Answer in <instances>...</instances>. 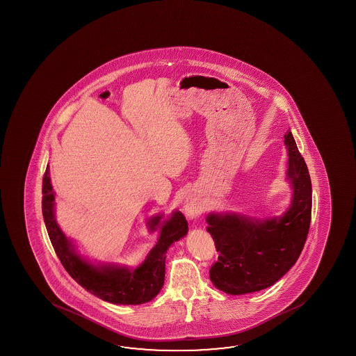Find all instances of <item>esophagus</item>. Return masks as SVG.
<instances>
[{
  "label": "esophagus",
  "instance_id": "34e87169",
  "mask_svg": "<svg viewBox=\"0 0 356 356\" xmlns=\"http://www.w3.org/2000/svg\"><path fill=\"white\" fill-rule=\"evenodd\" d=\"M184 211L190 218H195V217L201 215L202 204L198 201L197 198L190 196V197L186 198V201L184 204Z\"/></svg>",
  "mask_w": 356,
  "mask_h": 356
}]
</instances>
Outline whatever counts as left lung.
<instances>
[{"label":"left lung","instance_id":"left-lung-1","mask_svg":"<svg viewBox=\"0 0 356 356\" xmlns=\"http://www.w3.org/2000/svg\"><path fill=\"white\" fill-rule=\"evenodd\" d=\"M288 152L286 179L293 188L291 207L266 220L236 213H210L207 232L220 253L210 269L217 289L232 296L273 286L297 262L312 218V181L307 163L291 131L284 135Z\"/></svg>","mask_w":356,"mask_h":356}]
</instances>
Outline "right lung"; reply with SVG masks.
I'll list each match as a JSON object with an SVG mask.
<instances>
[{
    "label": "right lung",
    "mask_w": 356,
    "mask_h": 356,
    "mask_svg": "<svg viewBox=\"0 0 356 356\" xmlns=\"http://www.w3.org/2000/svg\"><path fill=\"white\" fill-rule=\"evenodd\" d=\"M42 213L53 248L65 270L78 284L105 302L124 305H138L150 302L161 291L165 280V259L170 245L185 237L186 218L180 211H174L166 221L163 215L147 221L150 232L160 228L158 243L149 252L138 268L130 269L118 264H93L76 252L74 245L59 228L54 215L53 193L49 169H46L42 182Z\"/></svg>",
    "instance_id": "1"
}]
</instances>
